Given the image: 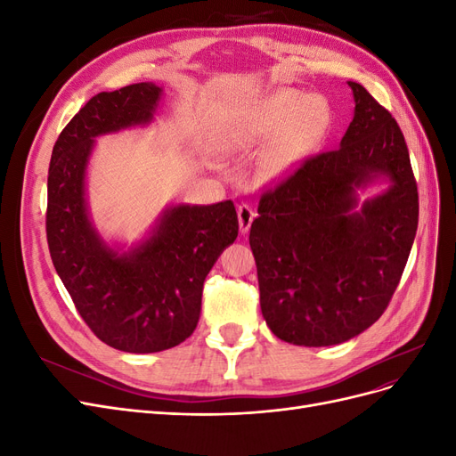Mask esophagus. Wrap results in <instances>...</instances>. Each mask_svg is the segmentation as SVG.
I'll use <instances>...</instances> for the list:
<instances>
[{"instance_id":"1","label":"esophagus","mask_w":456,"mask_h":456,"mask_svg":"<svg viewBox=\"0 0 456 456\" xmlns=\"http://www.w3.org/2000/svg\"><path fill=\"white\" fill-rule=\"evenodd\" d=\"M255 216H256V213L253 211V207H249L247 203L238 205V220H240V232H241V233L249 232Z\"/></svg>"}]
</instances>
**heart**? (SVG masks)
<instances>
[{"instance_id":"b5f03b06","label":"heart","mask_w":456,"mask_h":456,"mask_svg":"<svg viewBox=\"0 0 456 456\" xmlns=\"http://www.w3.org/2000/svg\"><path fill=\"white\" fill-rule=\"evenodd\" d=\"M333 116L320 94L283 89L253 108L224 141L226 151H251L265 145L256 163L258 184H275L293 175L327 141Z\"/></svg>"}]
</instances>
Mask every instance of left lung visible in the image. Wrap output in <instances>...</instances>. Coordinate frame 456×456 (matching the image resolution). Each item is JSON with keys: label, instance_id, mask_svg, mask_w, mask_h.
I'll use <instances>...</instances> for the list:
<instances>
[{"label": "left lung", "instance_id": "1", "mask_svg": "<svg viewBox=\"0 0 456 456\" xmlns=\"http://www.w3.org/2000/svg\"><path fill=\"white\" fill-rule=\"evenodd\" d=\"M348 86L355 108L340 146L266 191L249 233L262 315L275 337L297 346H333L375 323L419 226L403 133L363 86ZM377 183L387 186L362 200Z\"/></svg>", "mask_w": 456, "mask_h": 456}]
</instances>
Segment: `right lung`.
I'll list each match as a JSON object with an SVG mask.
<instances>
[{"label": "right lung", "mask_w": 456, "mask_h": 456, "mask_svg": "<svg viewBox=\"0 0 456 456\" xmlns=\"http://www.w3.org/2000/svg\"><path fill=\"white\" fill-rule=\"evenodd\" d=\"M161 96L151 81L94 94L54 142L47 178L54 270L93 333L129 354L169 350L194 333L207 273L238 238L230 200L167 205L131 247L96 230L87 201L96 139L148 127Z\"/></svg>", "instance_id": "right-lung-1"}]
</instances>
